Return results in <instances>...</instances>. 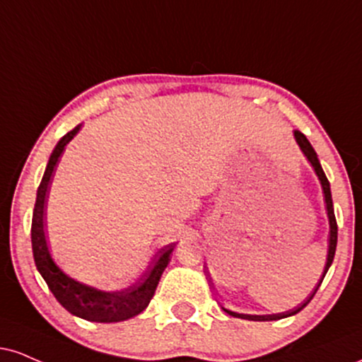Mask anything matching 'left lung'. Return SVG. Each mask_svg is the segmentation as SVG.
<instances>
[{"mask_svg":"<svg viewBox=\"0 0 362 362\" xmlns=\"http://www.w3.org/2000/svg\"><path fill=\"white\" fill-rule=\"evenodd\" d=\"M293 136H295V141L298 143L300 150L303 151V155L307 156V160L310 162V165L315 170L317 177H319L320 180V185H322V190H324V197H325V207H327V217H329V251H327V261H325V267H324V273H322L320 276V281L317 283V286L313 288V291L308 297L303 300L300 305H297L295 308H291V310H286V312H280V313H272V315H250V313H238V312H233V310H228V308H224L226 313H229V315L233 317H238V319H245V320H256V322H264V320H280V319H285V317H291L295 315V313H298L302 308H305L308 303H310V300L313 298V295L317 293V290H319L322 280H324L325 273L329 272L330 264H332L334 261V255H335V246H337V223H335V214H334V204H332V194H330V184L327 180V177H325L324 170H322V165L319 162V158H317V153L315 150H313V146L310 145V141H308L307 136L303 133L300 132H293Z\"/></svg>","mask_w":362,"mask_h":362,"instance_id":"left-lung-1","label":"left lung"}]
</instances>
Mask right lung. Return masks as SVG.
<instances>
[{"mask_svg":"<svg viewBox=\"0 0 362 362\" xmlns=\"http://www.w3.org/2000/svg\"><path fill=\"white\" fill-rule=\"evenodd\" d=\"M81 126L82 124H77L72 132H69L57 143L49 158V163H47L40 187L37 190L32 219L33 259L38 273L49 285L54 297L72 315L90 322H103V324L123 322L141 313L148 307L150 300L153 298L156 285H158L160 276H162L165 268L170 263V255L175 247V243H170V245L156 252L150 267L132 285L115 291H104L74 280L72 276H69L67 273H64L62 269L57 267L54 258L50 256L49 246H47L45 230H43V216H45L43 211H45V199L47 192H49L52 175H54L60 155L64 153L65 146L71 143V139L79 133Z\"/></svg>","mask_w":362,"mask_h":362,"instance_id":"add662e5","label":"right lung"}]
</instances>
